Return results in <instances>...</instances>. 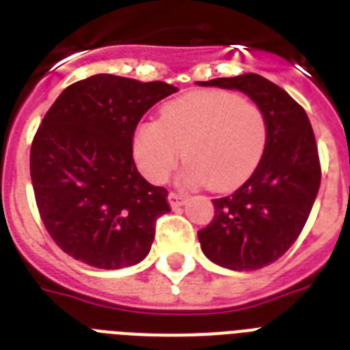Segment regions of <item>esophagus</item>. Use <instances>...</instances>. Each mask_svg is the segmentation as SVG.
I'll return each instance as SVG.
<instances>
[{
  "instance_id": "esophagus-1",
  "label": "esophagus",
  "mask_w": 350,
  "mask_h": 350,
  "mask_svg": "<svg viewBox=\"0 0 350 350\" xmlns=\"http://www.w3.org/2000/svg\"><path fill=\"white\" fill-rule=\"evenodd\" d=\"M185 202H187V196H183V194H178V192H170L169 194V203L172 208L181 207Z\"/></svg>"
}]
</instances>
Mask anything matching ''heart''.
I'll return each instance as SVG.
<instances>
[{"mask_svg": "<svg viewBox=\"0 0 350 350\" xmlns=\"http://www.w3.org/2000/svg\"><path fill=\"white\" fill-rule=\"evenodd\" d=\"M267 134V118L256 103L227 90H194L169 101L159 120L139 123L132 152L152 183H163L185 156V185L225 191L254 172Z\"/></svg>", "mask_w": 350, "mask_h": 350, "instance_id": "b5f03b06", "label": "heart"}]
</instances>
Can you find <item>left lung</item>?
Listing matches in <instances>:
<instances>
[{"label":"left lung","mask_w":350,"mask_h":350,"mask_svg":"<svg viewBox=\"0 0 350 350\" xmlns=\"http://www.w3.org/2000/svg\"><path fill=\"white\" fill-rule=\"evenodd\" d=\"M239 90L267 118V145L249 180L214 200V218L198 230L203 254L230 271H256L280 260L296 241L320 189L314 132L305 111L260 74L196 81Z\"/></svg>","instance_id":"obj_1"}]
</instances>
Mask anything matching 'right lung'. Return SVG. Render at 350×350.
Listing matches in <instances>:
<instances>
[{"label": "right lung", "mask_w": 350, "mask_h": 350, "mask_svg": "<svg viewBox=\"0 0 350 350\" xmlns=\"http://www.w3.org/2000/svg\"><path fill=\"white\" fill-rule=\"evenodd\" d=\"M178 87L96 74L63 90L30 148V178L51 238L74 260L123 269L145 260L169 192L136 169L132 137L143 114Z\"/></svg>", "instance_id": "obj_1"}]
</instances>
